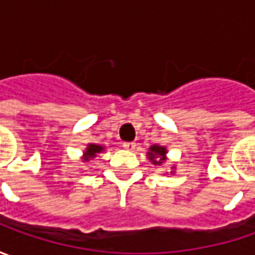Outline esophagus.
Wrapping results in <instances>:
<instances>
[{
	"mask_svg": "<svg viewBox=\"0 0 255 255\" xmlns=\"http://www.w3.org/2000/svg\"><path fill=\"white\" fill-rule=\"evenodd\" d=\"M123 147H125L126 150H130V152H133V150L136 149V143H134V142H125V143H123Z\"/></svg>",
	"mask_w": 255,
	"mask_h": 255,
	"instance_id": "esophagus-1",
	"label": "esophagus"
}]
</instances>
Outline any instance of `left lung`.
<instances>
[{"label":"left lung","instance_id":"left-lung-1","mask_svg":"<svg viewBox=\"0 0 255 255\" xmlns=\"http://www.w3.org/2000/svg\"><path fill=\"white\" fill-rule=\"evenodd\" d=\"M147 154V159L153 163V164H163V163L167 160L166 154H167V149L164 146H160V144H152L149 147V152L146 153ZM173 170L176 169V166L171 167ZM170 173H174V171H170Z\"/></svg>","mask_w":255,"mask_h":255}]
</instances>
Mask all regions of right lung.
<instances>
[{"instance_id":"obj_1","label":"right lung","mask_w":255,"mask_h":255,"mask_svg":"<svg viewBox=\"0 0 255 255\" xmlns=\"http://www.w3.org/2000/svg\"><path fill=\"white\" fill-rule=\"evenodd\" d=\"M105 150V146L102 144H95V143H89L86 146V149L84 150V154H82V160L84 162H89L96 157L98 153H102Z\"/></svg>"}]
</instances>
